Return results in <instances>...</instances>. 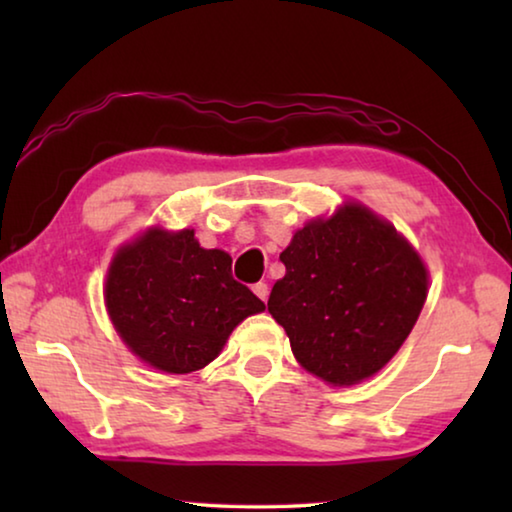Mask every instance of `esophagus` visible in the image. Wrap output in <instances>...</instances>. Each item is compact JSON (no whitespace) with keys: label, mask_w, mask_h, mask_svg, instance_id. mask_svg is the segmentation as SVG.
I'll list each match as a JSON object with an SVG mask.
<instances>
[{"label":"esophagus","mask_w":512,"mask_h":512,"mask_svg":"<svg viewBox=\"0 0 512 512\" xmlns=\"http://www.w3.org/2000/svg\"><path fill=\"white\" fill-rule=\"evenodd\" d=\"M253 291H255V296H257L259 300L266 302V298H268V284H266V282H257L255 287H253Z\"/></svg>","instance_id":"34e87169"}]
</instances>
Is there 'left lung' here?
<instances>
[{
  "mask_svg": "<svg viewBox=\"0 0 512 512\" xmlns=\"http://www.w3.org/2000/svg\"><path fill=\"white\" fill-rule=\"evenodd\" d=\"M268 311L300 366L336 386L375 375L411 334L427 268L391 223L361 205L311 221L280 255Z\"/></svg>",
  "mask_w": 512,
  "mask_h": 512,
  "instance_id": "obj_1",
  "label": "left lung"
}]
</instances>
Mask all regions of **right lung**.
Returning <instances> with one entry per match:
<instances>
[{
	"instance_id": "add662e5",
	"label": "right lung",
	"mask_w": 512,
	"mask_h": 512,
	"mask_svg": "<svg viewBox=\"0 0 512 512\" xmlns=\"http://www.w3.org/2000/svg\"><path fill=\"white\" fill-rule=\"evenodd\" d=\"M106 305L128 348L173 375L207 366L241 320L264 311L232 277L230 255L198 246L194 230H149L121 248L106 280Z\"/></svg>"
}]
</instances>
